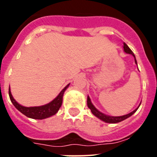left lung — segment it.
Returning <instances> with one entry per match:
<instances>
[{
	"mask_svg": "<svg viewBox=\"0 0 157 157\" xmlns=\"http://www.w3.org/2000/svg\"><path fill=\"white\" fill-rule=\"evenodd\" d=\"M123 50H124V52H125L126 53L131 54V55L134 56V61H135V63L137 64V60H136V58H135V56H134V52L130 50V48H129V47L127 46V44H126V43H124V42H123ZM137 65H138V64H137ZM140 105H141V104H140ZM140 105H139V106H140ZM87 105H88L89 109L91 110V112H92L93 114H94V116H96V117H98V119H100L101 120H102V121L105 122V123H120V122L123 121V120H126V119H127V118H129L130 116H132L134 112L138 110V108H139V106H138V108L135 109V110H134L133 112H131L130 113H129V114L124 115V116H108V115L104 114V113H102V112H101L100 111H98V109H96L95 107H94V105L92 104V102H91V100H90V97H89V96L87 97Z\"/></svg>",
	"mask_w": 157,
	"mask_h": 157,
	"instance_id": "8db88e82",
	"label": "left lung"
}]
</instances>
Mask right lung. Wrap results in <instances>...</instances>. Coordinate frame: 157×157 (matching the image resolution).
<instances>
[{
	"mask_svg": "<svg viewBox=\"0 0 157 157\" xmlns=\"http://www.w3.org/2000/svg\"><path fill=\"white\" fill-rule=\"evenodd\" d=\"M70 83L68 85H67L64 88L60 91L58 96L54 100H52L51 102L46 104V105H41V106H34V107H25L23 105H19L16 100L14 99L11 94L10 88L8 91L9 98H10L12 103L16 108L17 110L25 115L26 116L34 120H44L46 118L50 117V116H54L57 113L59 108L61 107L62 102H63V96L64 94L65 90L68 88Z\"/></svg>",
	"mask_w": 157,
	"mask_h": 157,
	"instance_id": "obj_1",
	"label": "right lung"
}]
</instances>
